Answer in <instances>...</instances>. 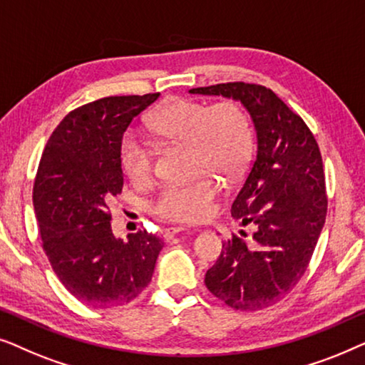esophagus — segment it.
<instances>
[{"label": "esophagus", "mask_w": 365, "mask_h": 365, "mask_svg": "<svg viewBox=\"0 0 365 365\" xmlns=\"http://www.w3.org/2000/svg\"><path fill=\"white\" fill-rule=\"evenodd\" d=\"M182 231H186V227H182V226H171V227L166 229V234H164V236H166V239H171L173 236H176V234L182 232Z\"/></svg>", "instance_id": "1"}]
</instances>
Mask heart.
<instances>
[{
  "instance_id": "obj_1",
  "label": "heart",
  "mask_w": 365,
  "mask_h": 365,
  "mask_svg": "<svg viewBox=\"0 0 365 365\" xmlns=\"http://www.w3.org/2000/svg\"><path fill=\"white\" fill-rule=\"evenodd\" d=\"M149 129L164 143L186 144L194 171H207L234 179L252 156L254 131L247 114L234 101L206 104L194 99H174L149 119ZM119 161L136 184L153 176V153L136 134L128 133L119 146ZM219 186L209 174L182 184H166L151 202L158 217L174 222H201L212 216Z\"/></svg>"
}]
</instances>
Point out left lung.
<instances>
[{"label": "left lung", "mask_w": 365, "mask_h": 365, "mask_svg": "<svg viewBox=\"0 0 365 365\" xmlns=\"http://www.w3.org/2000/svg\"><path fill=\"white\" fill-rule=\"evenodd\" d=\"M189 91L239 99L256 126V158L231 207L232 217L256 232L252 241L242 231L224 242L204 284L231 309L261 311L301 281L326 222L319 144L304 119L261 84L234 81Z\"/></svg>", "instance_id": "1"}]
</instances>
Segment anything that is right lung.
Wrapping results in <instances>:
<instances>
[{
    "label": "right lung",
    "instance_id": "obj_1",
    "mask_svg": "<svg viewBox=\"0 0 365 365\" xmlns=\"http://www.w3.org/2000/svg\"><path fill=\"white\" fill-rule=\"evenodd\" d=\"M159 93L109 96L66 114L48 139L33 186L41 246L69 294L89 307L131 302L151 282L163 239L111 231L109 202L123 191L124 131Z\"/></svg>",
    "mask_w": 365,
    "mask_h": 365
}]
</instances>
